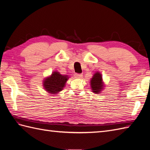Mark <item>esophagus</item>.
<instances>
[{
	"mask_svg": "<svg viewBox=\"0 0 150 150\" xmlns=\"http://www.w3.org/2000/svg\"><path fill=\"white\" fill-rule=\"evenodd\" d=\"M75 78H82L83 74H75Z\"/></svg>",
	"mask_w": 150,
	"mask_h": 150,
	"instance_id": "1",
	"label": "esophagus"
}]
</instances>
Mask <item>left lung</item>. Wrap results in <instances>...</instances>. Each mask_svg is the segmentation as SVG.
Returning <instances> with one entry per match:
<instances>
[{"label": "left lung", "instance_id": "8db88e82", "mask_svg": "<svg viewBox=\"0 0 150 150\" xmlns=\"http://www.w3.org/2000/svg\"><path fill=\"white\" fill-rule=\"evenodd\" d=\"M91 86L93 91L96 94H98L103 89V84L102 82V76L99 72H98L94 74L91 80Z\"/></svg>", "mask_w": 150, "mask_h": 150}]
</instances>
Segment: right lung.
<instances>
[{
	"label": "right lung",
	"mask_w": 150,
	"mask_h": 150,
	"mask_svg": "<svg viewBox=\"0 0 150 150\" xmlns=\"http://www.w3.org/2000/svg\"><path fill=\"white\" fill-rule=\"evenodd\" d=\"M67 79V76L62 75L58 72H53L51 76L44 81V87L48 93L57 94L64 87Z\"/></svg>",
	"instance_id": "add662e5"
}]
</instances>
